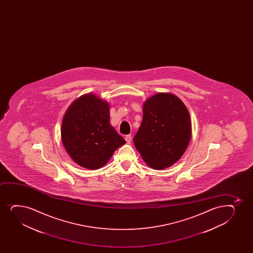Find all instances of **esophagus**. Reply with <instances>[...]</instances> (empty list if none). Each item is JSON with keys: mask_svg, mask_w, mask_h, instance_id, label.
Instances as JSON below:
<instances>
[{"mask_svg": "<svg viewBox=\"0 0 253 253\" xmlns=\"http://www.w3.org/2000/svg\"><path fill=\"white\" fill-rule=\"evenodd\" d=\"M125 140L127 143H130L131 142V135H126L125 137Z\"/></svg>", "mask_w": 253, "mask_h": 253, "instance_id": "1", "label": "esophagus"}]
</instances>
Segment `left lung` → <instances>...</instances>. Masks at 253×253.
Returning <instances> with one entry per match:
<instances>
[{
	"mask_svg": "<svg viewBox=\"0 0 253 253\" xmlns=\"http://www.w3.org/2000/svg\"><path fill=\"white\" fill-rule=\"evenodd\" d=\"M142 111L134 145L152 169L170 167L183 155L192 137L188 110L173 93H158L144 102Z\"/></svg>",
	"mask_w": 253,
	"mask_h": 253,
	"instance_id": "obj_1",
	"label": "left lung"
}]
</instances>
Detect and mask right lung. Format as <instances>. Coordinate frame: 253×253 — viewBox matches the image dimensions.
<instances>
[{"mask_svg": "<svg viewBox=\"0 0 253 253\" xmlns=\"http://www.w3.org/2000/svg\"><path fill=\"white\" fill-rule=\"evenodd\" d=\"M65 149L74 162L87 169L107 164L126 143L110 123V105L93 93L75 99L66 111L61 130Z\"/></svg>", "mask_w": 253, "mask_h": 253, "instance_id": "add662e5", "label": "right lung"}]
</instances>
